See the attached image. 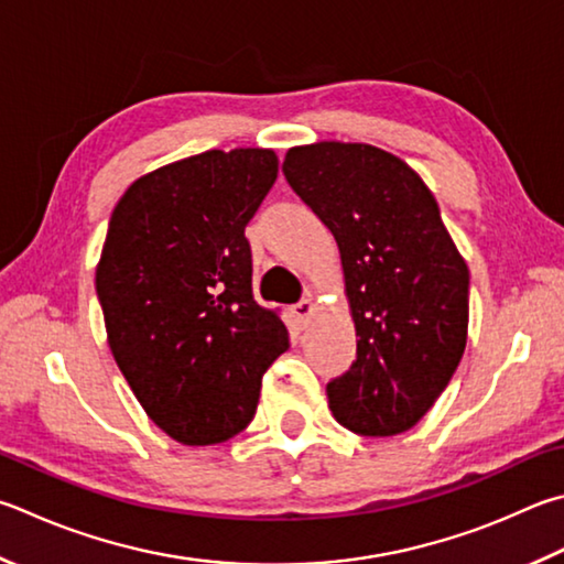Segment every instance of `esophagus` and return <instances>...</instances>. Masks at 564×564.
I'll return each mask as SVG.
<instances>
[{
    "label": "esophagus",
    "mask_w": 564,
    "mask_h": 564,
    "mask_svg": "<svg viewBox=\"0 0 564 564\" xmlns=\"http://www.w3.org/2000/svg\"><path fill=\"white\" fill-rule=\"evenodd\" d=\"M291 313H293L295 321H299L301 325H305V323L311 321V315L315 313V301H313V299H303L301 303L293 305Z\"/></svg>",
    "instance_id": "esophagus-1"
}]
</instances>
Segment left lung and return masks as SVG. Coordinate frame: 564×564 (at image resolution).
<instances>
[{"label": "left lung", "instance_id": "left-lung-1", "mask_svg": "<svg viewBox=\"0 0 564 564\" xmlns=\"http://www.w3.org/2000/svg\"><path fill=\"white\" fill-rule=\"evenodd\" d=\"M285 180L333 231L357 360L325 387L337 424L365 436L412 429L452 382L468 340V265L432 189L367 142L285 152Z\"/></svg>", "mask_w": 564, "mask_h": 564}]
</instances>
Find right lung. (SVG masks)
I'll use <instances>...</instances> for the list:
<instances>
[{
  "instance_id": "add662e5",
  "label": "right lung",
  "mask_w": 564,
  "mask_h": 564,
  "mask_svg": "<svg viewBox=\"0 0 564 564\" xmlns=\"http://www.w3.org/2000/svg\"><path fill=\"white\" fill-rule=\"evenodd\" d=\"M279 175L269 148L207 150L138 177L96 265L108 347L140 406L184 446L247 429L289 330L251 293L243 229Z\"/></svg>"
}]
</instances>
